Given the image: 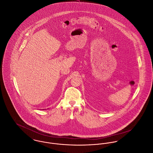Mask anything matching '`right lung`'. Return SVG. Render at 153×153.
<instances>
[{
  "label": "right lung",
  "instance_id": "add662e5",
  "mask_svg": "<svg viewBox=\"0 0 153 153\" xmlns=\"http://www.w3.org/2000/svg\"><path fill=\"white\" fill-rule=\"evenodd\" d=\"M43 110H44V109H43Z\"/></svg>",
  "mask_w": 153,
  "mask_h": 153
}]
</instances>
